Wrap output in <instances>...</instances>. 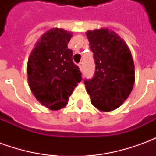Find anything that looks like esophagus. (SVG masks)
<instances>
[{
  "mask_svg": "<svg viewBox=\"0 0 156 156\" xmlns=\"http://www.w3.org/2000/svg\"><path fill=\"white\" fill-rule=\"evenodd\" d=\"M78 67H79V68H80V70L83 71V62H79V63H78Z\"/></svg>",
  "mask_w": 156,
  "mask_h": 156,
  "instance_id": "1",
  "label": "esophagus"
}]
</instances>
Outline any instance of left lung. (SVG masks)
Masks as SVG:
<instances>
[{
    "instance_id": "left-lung-1",
    "label": "left lung",
    "mask_w": 156,
    "mask_h": 156,
    "mask_svg": "<svg viewBox=\"0 0 156 156\" xmlns=\"http://www.w3.org/2000/svg\"><path fill=\"white\" fill-rule=\"evenodd\" d=\"M90 49L94 53L95 73L84 84L92 105L101 111H112L119 107L132 91L134 66L130 51L113 31H88Z\"/></svg>"
}]
</instances>
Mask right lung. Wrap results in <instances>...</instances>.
Segmentation results:
<instances>
[{
  "label": "right lung",
  "instance_id": "1",
  "mask_svg": "<svg viewBox=\"0 0 156 156\" xmlns=\"http://www.w3.org/2000/svg\"><path fill=\"white\" fill-rule=\"evenodd\" d=\"M71 33L63 29H51L41 36L27 62L30 88L41 105L57 110L67 105L82 73L73 62L68 48Z\"/></svg>",
  "mask_w": 156,
  "mask_h": 156
}]
</instances>
